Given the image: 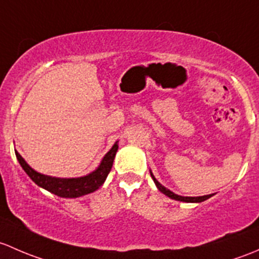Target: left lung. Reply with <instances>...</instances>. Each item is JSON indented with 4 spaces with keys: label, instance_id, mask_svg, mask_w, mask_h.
I'll list each match as a JSON object with an SVG mask.
<instances>
[{
    "label": "left lung",
    "instance_id": "1",
    "mask_svg": "<svg viewBox=\"0 0 259 259\" xmlns=\"http://www.w3.org/2000/svg\"><path fill=\"white\" fill-rule=\"evenodd\" d=\"M149 173H151V177L153 178V182L156 183L157 188H158L159 191L162 192V193L166 194L167 197H169V198H172V199H176V201L187 202V203H201V202L206 201V199H208V198H210V197L213 196V194H207V196H199V197H183V196H178V194L173 193L172 191H169L168 188H166V187H164V186H162L161 183H159L158 181H157L156 178H154L153 173H152L151 170H149Z\"/></svg>",
    "mask_w": 259,
    "mask_h": 259
}]
</instances>
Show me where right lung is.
<instances>
[{
  "label": "right lung",
  "mask_w": 259,
  "mask_h": 259,
  "mask_svg": "<svg viewBox=\"0 0 259 259\" xmlns=\"http://www.w3.org/2000/svg\"><path fill=\"white\" fill-rule=\"evenodd\" d=\"M117 149H118V141L105 154L97 168L93 172L89 173V175L83 176V177L77 178H58L42 175V173L37 172V170L30 167V164L22 158V156L16 149L15 153L21 167L38 187L46 189V191L58 197H62V198H77V197L84 196V194L97 191L105 183L106 178H107L108 173L112 168V164H113Z\"/></svg>",
  "instance_id": "obj_1"
}]
</instances>
